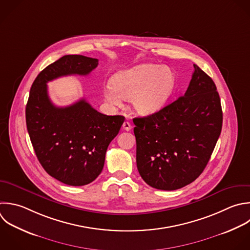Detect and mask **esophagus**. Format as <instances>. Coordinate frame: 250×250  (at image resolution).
Segmentation results:
<instances>
[{"label": "esophagus", "mask_w": 250, "mask_h": 250, "mask_svg": "<svg viewBox=\"0 0 250 250\" xmlns=\"http://www.w3.org/2000/svg\"><path fill=\"white\" fill-rule=\"evenodd\" d=\"M122 128H123L125 131H130L131 128H132V126H131V124H130L128 121H125V122L123 123V125H122Z\"/></svg>", "instance_id": "1"}]
</instances>
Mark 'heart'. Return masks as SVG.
<instances>
[{
	"mask_svg": "<svg viewBox=\"0 0 250 250\" xmlns=\"http://www.w3.org/2000/svg\"><path fill=\"white\" fill-rule=\"evenodd\" d=\"M177 78L167 66L144 63L116 73L104 88V99L119 106L122 98L132 99L134 110L142 115L159 111L175 92Z\"/></svg>",
	"mask_w": 250,
	"mask_h": 250,
	"instance_id": "obj_1",
	"label": "heart"
}]
</instances>
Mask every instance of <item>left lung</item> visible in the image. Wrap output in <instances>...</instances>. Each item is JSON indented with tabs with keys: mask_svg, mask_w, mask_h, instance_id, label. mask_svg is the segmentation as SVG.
Wrapping results in <instances>:
<instances>
[{
	"mask_svg": "<svg viewBox=\"0 0 250 250\" xmlns=\"http://www.w3.org/2000/svg\"><path fill=\"white\" fill-rule=\"evenodd\" d=\"M183 97L159 111L133 119L137 167L150 187L174 190L206 167L222 130L220 97L213 80L193 64Z\"/></svg>",
	"mask_w": 250,
	"mask_h": 250,
	"instance_id": "1",
	"label": "left lung"
}]
</instances>
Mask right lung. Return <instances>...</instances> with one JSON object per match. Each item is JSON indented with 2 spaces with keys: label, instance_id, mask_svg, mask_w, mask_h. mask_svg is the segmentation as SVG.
Returning a JSON list of instances; mask_svg holds the SVG:
<instances>
[{
  "label": "right lung",
  "instance_id": "obj_1",
  "mask_svg": "<svg viewBox=\"0 0 250 250\" xmlns=\"http://www.w3.org/2000/svg\"><path fill=\"white\" fill-rule=\"evenodd\" d=\"M98 64L97 59L64 56L42 70L30 89L25 116L33 148L46 172L65 185H88L101 174L108 145L125 118L104 115L84 99L56 106L47 83L62 76L88 75Z\"/></svg>",
  "mask_w": 250,
  "mask_h": 250
}]
</instances>
